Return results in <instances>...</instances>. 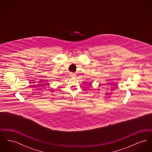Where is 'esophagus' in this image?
I'll use <instances>...</instances> for the list:
<instances>
[{
	"instance_id": "34e87169",
	"label": "esophagus",
	"mask_w": 152,
	"mask_h": 152,
	"mask_svg": "<svg viewBox=\"0 0 152 152\" xmlns=\"http://www.w3.org/2000/svg\"><path fill=\"white\" fill-rule=\"evenodd\" d=\"M75 73H70V76H71V77H74V76H75Z\"/></svg>"
}]
</instances>
